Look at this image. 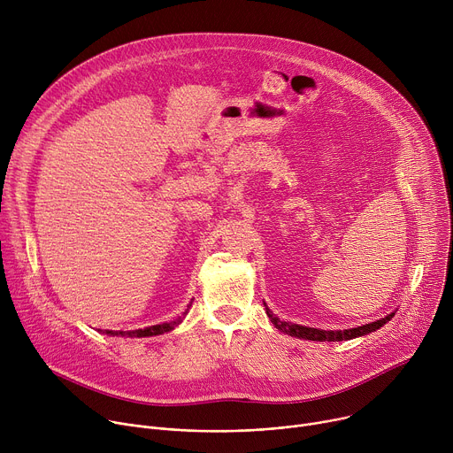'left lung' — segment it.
I'll use <instances>...</instances> for the list:
<instances>
[{
    "label": "left lung",
    "mask_w": 453,
    "mask_h": 453,
    "mask_svg": "<svg viewBox=\"0 0 453 453\" xmlns=\"http://www.w3.org/2000/svg\"><path fill=\"white\" fill-rule=\"evenodd\" d=\"M265 304V303H264ZM267 315L273 320V325L290 335V337H297V339H306V341H317V342H341V341H349L355 337H362L367 335L371 332H376L378 328H381L385 322H389L395 317V311L389 313L387 317L369 322V325H362L358 328H349V330H319V328H308V326H301V325H294V322H287V320H280V317H276L269 306L265 304Z\"/></svg>",
    "instance_id": "obj_1"
}]
</instances>
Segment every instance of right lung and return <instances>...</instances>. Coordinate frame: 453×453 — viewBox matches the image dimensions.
Returning a JSON list of instances; mask_svg holds the SVG:
<instances>
[{"mask_svg": "<svg viewBox=\"0 0 453 453\" xmlns=\"http://www.w3.org/2000/svg\"><path fill=\"white\" fill-rule=\"evenodd\" d=\"M191 306V304H189ZM188 311V310H186ZM186 311L180 315V317H177V319H173V320H170V322H163V325H154V326H149V328H143V330H134V332H112V330H105L104 334H107V335H127V337H152V335H161V334H166V332H172L177 325H180L182 322V319H184V315H186Z\"/></svg>", "mask_w": 453, "mask_h": 453, "instance_id": "right-lung-1", "label": "right lung"}]
</instances>
